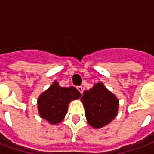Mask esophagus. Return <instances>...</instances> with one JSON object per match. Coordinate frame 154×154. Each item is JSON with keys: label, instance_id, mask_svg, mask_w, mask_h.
<instances>
[{"label": "esophagus", "instance_id": "1", "mask_svg": "<svg viewBox=\"0 0 154 154\" xmlns=\"http://www.w3.org/2000/svg\"><path fill=\"white\" fill-rule=\"evenodd\" d=\"M77 89L79 91H80L82 94L83 93V88H82V86H77Z\"/></svg>", "mask_w": 154, "mask_h": 154}]
</instances>
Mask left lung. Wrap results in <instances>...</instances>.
<instances>
[{
	"label": "left lung",
	"instance_id": "left-lung-1",
	"mask_svg": "<svg viewBox=\"0 0 154 154\" xmlns=\"http://www.w3.org/2000/svg\"><path fill=\"white\" fill-rule=\"evenodd\" d=\"M81 100L84 104L87 122L94 128L106 125L117 115L119 101L100 82L85 91Z\"/></svg>",
	"mask_w": 154,
	"mask_h": 154
}]
</instances>
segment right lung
Segmentation results:
<instances>
[{
    "mask_svg": "<svg viewBox=\"0 0 154 154\" xmlns=\"http://www.w3.org/2000/svg\"><path fill=\"white\" fill-rule=\"evenodd\" d=\"M80 97L81 93L75 87H61L55 82L38 98L39 115L51 124H57L66 116L69 102Z\"/></svg>",
    "mask_w": 154,
    "mask_h": 154,
    "instance_id": "right-lung-1",
    "label": "right lung"
}]
</instances>
